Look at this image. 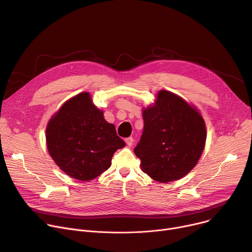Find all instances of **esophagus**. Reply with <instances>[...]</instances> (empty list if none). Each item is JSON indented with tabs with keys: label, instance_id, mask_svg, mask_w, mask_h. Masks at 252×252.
<instances>
[{
	"label": "esophagus",
	"instance_id": "1",
	"mask_svg": "<svg viewBox=\"0 0 252 252\" xmlns=\"http://www.w3.org/2000/svg\"><path fill=\"white\" fill-rule=\"evenodd\" d=\"M125 142H126V144H127L129 147H131V146L133 145L134 139H133V137H128V138L125 139Z\"/></svg>",
	"mask_w": 252,
	"mask_h": 252
}]
</instances>
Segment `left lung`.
<instances>
[{
  "label": "left lung",
  "instance_id": "obj_1",
  "mask_svg": "<svg viewBox=\"0 0 252 252\" xmlns=\"http://www.w3.org/2000/svg\"><path fill=\"white\" fill-rule=\"evenodd\" d=\"M143 133L134 149L142 171L160 183L189 174L206 145L202 115L180 96L161 90L155 105L143 110Z\"/></svg>",
  "mask_w": 252,
  "mask_h": 252
}]
</instances>
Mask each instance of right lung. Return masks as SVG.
<instances>
[{
  "label": "right lung",
  "mask_w": 252,
  "mask_h": 252,
  "mask_svg": "<svg viewBox=\"0 0 252 252\" xmlns=\"http://www.w3.org/2000/svg\"><path fill=\"white\" fill-rule=\"evenodd\" d=\"M49 155L66 175L85 182L101 175L125 142L103 112L92 103L88 92L69 100L49 120L46 127Z\"/></svg>",
  "instance_id": "add662e5"
}]
</instances>
